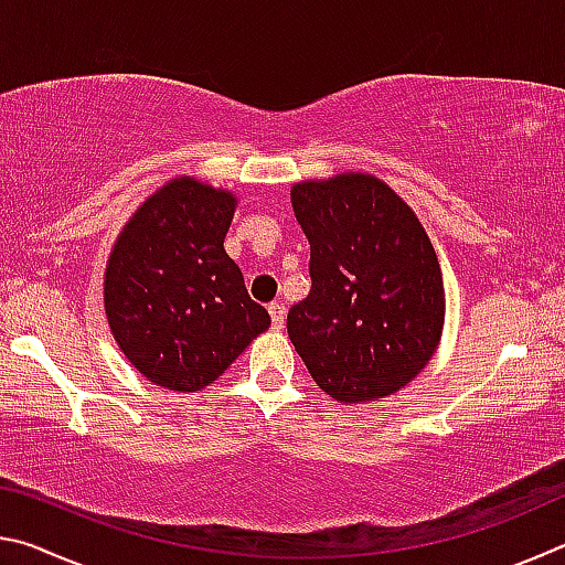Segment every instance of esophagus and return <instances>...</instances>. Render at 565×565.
Returning <instances> with one entry per match:
<instances>
[{
  "mask_svg": "<svg viewBox=\"0 0 565 565\" xmlns=\"http://www.w3.org/2000/svg\"><path fill=\"white\" fill-rule=\"evenodd\" d=\"M269 313H271V327L274 329H284V321H286V309L281 301H271L269 303Z\"/></svg>",
  "mask_w": 565,
  "mask_h": 565,
  "instance_id": "1",
  "label": "esophagus"
}]
</instances>
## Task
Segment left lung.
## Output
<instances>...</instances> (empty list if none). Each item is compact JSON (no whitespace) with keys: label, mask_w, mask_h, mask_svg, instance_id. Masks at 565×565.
<instances>
[{"label":"left lung","mask_w":565,"mask_h":565,"mask_svg":"<svg viewBox=\"0 0 565 565\" xmlns=\"http://www.w3.org/2000/svg\"><path fill=\"white\" fill-rule=\"evenodd\" d=\"M291 204L311 244V291L286 317L294 349L341 404L394 394L441 341L431 238L394 189L361 171L299 181Z\"/></svg>","instance_id":"obj_1"}]
</instances>
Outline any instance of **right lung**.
<instances>
[{
  "label": "right lung",
  "instance_id": "1",
  "mask_svg": "<svg viewBox=\"0 0 565 565\" xmlns=\"http://www.w3.org/2000/svg\"><path fill=\"white\" fill-rule=\"evenodd\" d=\"M236 196L194 177L171 179L121 228L104 271L114 341L151 384L202 391L271 317L224 252Z\"/></svg>",
  "mask_w": 565,
  "mask_h": 565
}]
</instances>
